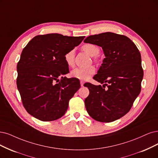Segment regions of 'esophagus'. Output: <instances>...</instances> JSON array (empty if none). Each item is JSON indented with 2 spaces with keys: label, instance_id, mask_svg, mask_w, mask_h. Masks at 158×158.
I'll use <instances>...</instances> for the list:
<instances>
[{
  "label": "esophagus",
  "instance_id": "esophagus-1",
  "mask_svg": "<svg viewBox=\"0 0 158 158\" xmlns=\"http://www.w3.org/2000/svg\"><path fill=\"white\" fill-rule=\"evenodd\" d=\"M80 83H81V86H83V85H84L85 82H84L83 81H80Z\"/></svg>",
  "mask_w": 158,
  "mask_h": 158
}]
</instances>
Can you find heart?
<instances>
[{
    "label": "heart",
    "instance_id": "heart-1",
    "mask_svg": "<svg viewBox=\"0 0 158 158\" xmlns=\"http://www.w3.org/2000/svg\"><path fill=\"white\" fill-rule=\"evenodd\" d=\"M82 49L86 52L89 56L94 57L96 56L100 53V48L94 44H86L82 46ZM75 59V51L72 49L68 51L64 55V60L69 67H72L74 65ZM95 68L94 66H89L86 68H76L73 69L71 75L73 77L79 80L85 81L89 79L91 76L94 74Z\"/></svg>",
    "mask_w": 158,
    "mask_h": 158
}]
</instances>
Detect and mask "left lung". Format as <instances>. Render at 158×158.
Returning a JSON list of instances; mask_svg holds the SVG:
<instances>
[{"label":"left lung","mask_w":158,"mask_h":158,"mask_svg":"<svg viewBox=\"0 0 158 158\" xmlns=\"http://www.w3.org/2000/svg\"><path fill=\"white\" fill-rule=\"evenodd\" d=\"M84 42L101 47L106 56L93 77L103 86L84 85L90 91L85 100L87 112L96 121L118 120L130 111L141 92L143 78L141 53L129 38L113 32L92 35Z\"/></svg>","instance_id":"obj_1"}]
</instances>
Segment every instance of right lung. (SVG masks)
I'll use <instances>...</instances> for the list:
<instances>
[{"mask_svg": "<svg viewBox=\"0 0 158 158\" xmlns=\"http://www.w3.org/2000/svg\"><path fill=\"white\" fill-rule=\"evenodd\" d=\"M84 38L38 35L23 49L17 66V86L23 106L34 118L53 121L66 113L69 100L81 85L77 79L62 77L69 73L64 55Z\"/></svg>", "mask_w": 158, "mask_h": 158, "instance_id": "add662e5", "label": "right lung"}]
</instances>
